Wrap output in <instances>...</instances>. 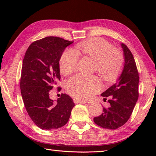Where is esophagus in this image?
Here are the masks:
<instances>
[{
	"label": "esophagus",
	"mask_w": 156,
	"mask_h": 156,
	"mask_svg": "<svg viewBox=\"0 0 156 156\" xmlns=\"http://www.w3.org/2000/svg\"><path fill=\"white\" fill-rule=\"evenodd\" d=\"M74 103H76V104H78V103L85 104V103H87V102H85V101H82V100H79V99H77V98L74 99Z\"/></svg>",
	"instance_id": "34e87169"
}]
</instances>
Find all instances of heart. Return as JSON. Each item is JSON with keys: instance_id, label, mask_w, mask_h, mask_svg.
<instances>
[{"instance_id": "b5f03b06", "label": "heart", "mask_w": 156, "mask_h": 156, "mask_svg": "<svg viewBox=\"0 0 156 156\" xmlns=\"http://www.w3.org/2000/svg\"><path fill=\"white\" fill-rule=\"evenodd\" d=\"M77 55L87 56L96 62L97 70L107 82L115 80L123 66V56L121 52L108 41L100 37L88 39L76 45L74 51L66 50L59 59V69L62 74L68 75L75 71ZM69 94L78 98H88L101 88V83L97 76H86L76 74L67 82Z\"/></svg>"}]
</instances>
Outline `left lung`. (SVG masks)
Returning <instances> with one entry per match:
<instances>
[{
  "label": "left lung",
  "mask_w": 156,
  "mask_h": 156,
  "mask_svg": "<svg viewBox=\"0 0 156 156\" xmlns=\"http://www.w3.org/2000/svg\"><path fill=\"white\" fill-rule=\"evenodd\" d=\"M123 51L124 65L121 74L115 84L101 94L108 100L109 107H103L102 114L94 118V122L100 127L117 129L130 118L139 97V74L136 64L131 51L121 44Z\"/></svg>",
  "instance_id": "left-lung-1"
}]
</instances>
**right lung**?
<instances>
[{
    "label": "right lung",
    "mask_w": 156,
    "mask_h": 156,
    "mask_svg": "<svg viewBox=\"0 0 156 156\" xmlns=\"http://www.w3.org/2000/svg\"><path fill=\"white\" fill-rule=\"evenodd\" d=\"M72 43L58 37H46L33 42L23 58L20 81L22 98L29 117L41 129L65 125L75 105L66 94L55 102L49 98V91L60 80L59 59Z\"/></svg>",
    "instance_id": "1"
}]
</instances>
